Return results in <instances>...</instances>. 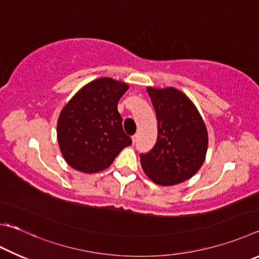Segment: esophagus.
<instances>
[{
	"label": "esophagus",
	"instance_id": "esophagus-1",
	"mask_svg": "<svg viewBox=\"0 0 259 259\" xmlns=\"http://www.w3.org/2000/svg\"><path fill=\"white\" fill-rule=\"evenodd\" d=\"M131 139H133V143L136 144V142H137V139H138V135H134L133 137H131Z\"/></svg>",
	"mask_w": 259,
	"mask_h": 259
}]
</instances>
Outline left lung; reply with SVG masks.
Instances as JSON below:
<instances>
[{"label":"left lung","mask_w":259,"mask_h":259,"mask_svg":"<svg viewBox=\"0 0 259 259\" xmlns=\"http://www.w3.org/2000/svg\"><path fill=\"white\" fill-rule=\"evenodd\" d=\"M157 119V139L140 154L143 170L161 186H173L199 170L207 152V130L196 106L176 88L148 87Z\"/></svg>","instance_id":"8db88e82"}]
</instances>
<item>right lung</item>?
<instances>
[{
	"mask_svg": "<svg viewBox=\"0 0 259 259\" xmlns=\"http://www.w3.org/2000/svg\"><path fill=\"white\" fill-rule=\"evenodd\" d=\"M128 88L126 83L111 78L96 79L63 107L58 121V142L64 159L74 170H104L122 149L133 144L117 112V102Z\"/></svg>",
	"mask_w": 259,
	"mask_h": 259,
	"instance_id": "obj_1",
	"label": "right lung"
}]
</instances>
